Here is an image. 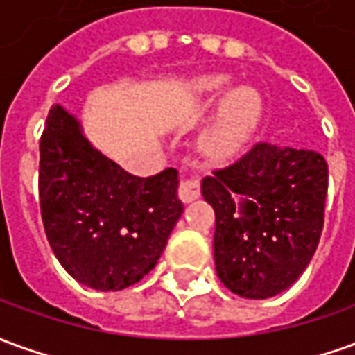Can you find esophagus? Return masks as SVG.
Returning <instances> with one entry per match:
<instances>
[{
    "label": "esophagus",
    "instance_id": "obj_1",
    "mask_svg": "<svg viewBox=\"0 0 355 355\" xmlns=\"http://www.w3.org/2000/svg\"><path fill=\"white\" fill-rule=\"evenodd\" d=\"M200 194L202 192H200V180H198V177H188L180 180V184H178V198L182 202H192L196 198H200Z\"/></svg>",
    "mask_w": 355,
    "mask_h": 355
}]
</instances>
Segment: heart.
<instances>
[{"label": "heart", "instance_id": "1", "mask_svg": "<svg viewBox=\"0 0 355 355\" xmlns=\"http://www.w3.org/2000/svg\"><path fill=\"white\" fill-rule=\"evenodd\" d=\"M227 76H205L198 83V92L203 96H215L227 88ZM261 113L259 96L250 88L230 92L220 103L219 115L211 130L205 136V146L213 153H230L254 128Z\"/></svg>", "mask_w": 355, "mask_h": 355}]
</instances>
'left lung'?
Wrapping results in <instances>:
<instances>
[{
	"instance_id": "1",
	"label": "left lung",
	"mask_w": 355,
	"mask_h": 355,
	"mask_svg": "<svg viewBox=\"0 0 355 355\" xmlns=\"http://www.w3.org/2000/svg\"><path fill=\"white\" fill-rule=\"evenodd\" d=\"M329 167L321 153L255 142L202 180L215 211V265L238 296L271 298L304 272L323 232Z\"/></svg>"
}]
</instances>
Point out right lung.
Returning a JSON list of instances; mask_svg holds the SVG:
<instances>
[{
  "mask_svg": "<svg viewBox=\"0 0 355 355\" xmlns=\"http://www.w3.org/2000/svg\"><path fill=\"white\" fill-rule=\"evenodd\" d=\"M177 169L136 177L94 150L61 105L40 138L44 230L65 271L96 290H123L152 271L182 213Z\"/></svg>",
  "mask_w": 355,
  "mask_h": 355,
  "instance_id": "add662e5",
  "label": "right lung"
}]
</instances>
